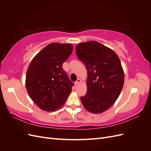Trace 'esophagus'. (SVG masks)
<instances>
[{"mask_svg":"<svg viewBox=\"0 0 151 151\" xmlns=\"http://www.w3.org/2000/svg\"><path fill=\"white\" fill-rule=\"evenodd\" d=\"M81 80L80 79H77V80L76 81L75 84H76V85H77V84H79V83H81Z\"/></svg>","mask_w":151,"mask_h":151,"instance_id":"34e87169","label":"esophagus"}]
</instances>
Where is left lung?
Instances as JSON below:
<instances>
[{
    "label": "left lung",
    "instance_id": "left-lung-1",
    "mask_svg": "<svg viewBox=\"0 0 151 151\" xmlns=\"http://www.w3.org/2000/svg\"><path fill=\"white\" fill-rule=\"evenodd\" d=\"M76 55L88 70L87 93L81 97L84 108L101 113L115 103L124 83V72L116 53L97 42L77 45Z\"/></svg>",
    "mask_w": 151,
    "mask_h": 151
}]
</instances>
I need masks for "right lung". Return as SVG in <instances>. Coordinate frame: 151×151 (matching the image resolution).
I'll use <instances>...</instances> for the list:
<instances>
[{
  "instance_id": "1",
  "label": "right lung",
  "mask_w": 151,
  "mask_h": 151,
  "mask_svg": "<svg viewBox=\"0 0 151 151\" xmlns=\"http://www.w3.org/2000/svg\"><path fill=\"white\" fill-rule=\"evenodd\" d=\"M73 46L52 43L36 55L26 72V87L32 100L43 110L60 109L74 86L63 70L62 64L69 57Z\"/></svg>"
}]
</instances>
